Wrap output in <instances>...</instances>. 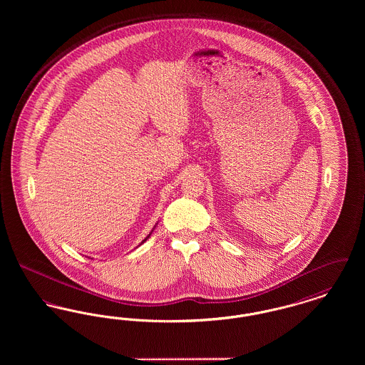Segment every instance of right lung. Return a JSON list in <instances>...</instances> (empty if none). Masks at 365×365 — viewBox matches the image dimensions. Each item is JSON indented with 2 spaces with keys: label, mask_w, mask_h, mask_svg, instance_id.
Segmentation results:
<instances>
[{
  "label": "right lung",
  "mask_w": 365,
  "mask_h": 365,
  "mask_svg": "<svg viewBox=\"0 0 365 365\" xmlns=\"http://www.w3.org/2000/svg\"><path fill=\"white\" fill-rule=\"evenodd\" d=\"M156 226H157V223H156V225H155V227H153V230H155V228H156ZM153 230H152V231H150V232H149V235H148V237H146V238H145V240H143V241H142V242L139 243V245H142V243L146 242V241H148V238H149V237H150V235H152V232H153Z\"/></svg>",
  "instance_id": "right-lung-1"
}]
</instances>
